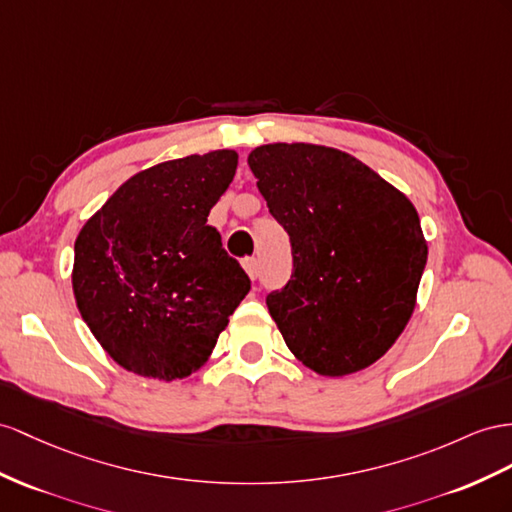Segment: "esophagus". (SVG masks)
Instances as JSON below:
<instances>
[{
  "label": "esophagus",
  "instance_id": "1",
  "mask_svg": "<svg viewBox=\"0 0 512 512\" xmlns=\"http://www.w3.org/2000/svg\"><path fill=\"white\" fill-rule=\"evenodd\" d=\"M244 270L248 272V277L255 281L259 277V261H257V257H246L244 259Z\"/></svg>",
  "mask_w": 512,
  "mask_h": 512
}]
</instances>
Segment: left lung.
Instances as JSON below:
<instances>
[{
	"mask_svg": "<svg viewBox=\"0 0 512 512\" xmlns=\"http://www.w3.org/2000/svg\"><path fill=\"white\" fill-rule=\"evenodd\" d=\"M248 166L292 242V277L266 296L287 348L322 376L368 368L415 307L428 246L413 203L357 157L318 144H264Z\"/></svg>",
	"mask_w": 512,
	"mask_h": 512,
	"instance_id": "left-lung-1",
	"label": "left lung"
}]
</instances>
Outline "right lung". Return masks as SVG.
Wrapping results in <instances>:
<instances>
[{
	"mask_svg": "<svg viewBox=\"0 0 512 512\" xmlns=\"http://www.w3.org/2000/svg\"><path fill=\"white\" fill-rule=\"evenodd\" d=\"M238 168L229 149L162 162L127 179L75 240L73 294L125 370L175 381L212 355L251 290L207 225Z\"/></svg>",
	"mask_w": 512,
	"mask_h": 512,
	"instance_id": "right-lung-1",
	"label": "right lung"
}]
</instances>
